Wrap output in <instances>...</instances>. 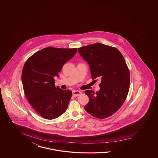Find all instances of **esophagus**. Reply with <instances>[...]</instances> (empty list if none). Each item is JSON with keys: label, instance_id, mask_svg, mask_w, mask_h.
I'll list each match as a JSON object with an SVG mask.
<instances>
[{"label": "esophagus", "instance_id": "obj_1", "mask_svg": "<svg viewBox=\"0 0 158 158\" xmlns=\"http://www.w3.org/2000/svg\"><path fill=\"white\" fill-rule=\"evenodd\" d=\"M81 94V91H77V90L72 91V95L74 97H77V96H80Z\"/></svg>", "mask_w": 158, "mask_h": 158}]
</instances>
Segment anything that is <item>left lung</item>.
<instances>
[{"mask_svg":"<svg viewBox=\"0 0 158 158\" xmlns=\"http://www.w3.org/2000/svg\"><path fill=\"white\" fill-rule=\"evenodd\" d=\"M77 51L88 63L91 78L101 81L99 91H85L89 102L85 110L97 118H108L119 110L129 90L130 72L124 57L117 48L100 43Z\"/></svg>","mask_w":158,"mask_h":158,"instance_id":"left-lung-1","label":"left lung"}]
</instances>
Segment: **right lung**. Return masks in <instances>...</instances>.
<instances>
[{"label":"right lung","mask_w":158,"mask_h":158,"mask_svg":"<svg viewBox=\"0 0 158 158\" xmlns=\"http://www.w3.org/2000/svg\"><path fill=\"white\" fill-rule=\"evenodd\" d=\"M75 48H44L29 58L24 65L21 81L24 93L36 112L44 118L54 119L64 114L72 91L55 86L54 77L65 63L77 53Z\"/></svg>","instance_id":"right-lung-1"}]
</instances>
